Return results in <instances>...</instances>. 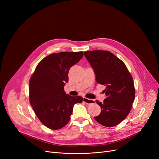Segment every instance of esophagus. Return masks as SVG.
I'll return each mask as SVG.
<instances>
[{
	"label": "esophagus",
	"instance_id": "34e87169",
	"mask_svg": "<svg viewBox=\"0 0 159 159\" xmlns=\"http://www.w3.org/2000/svg\"><path fill=\"white\" fill-rule=\"evenodd\" d=\"M83 102H86L87 104H91L95 103V101L93 99H89V98H87L86 97H84V98H83Z\"/></svg>",
	"mask_w": 159,
	"mask_h": 159
}]
</instances>
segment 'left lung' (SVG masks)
Here are the masks:
<instances>
[{"mask_svg":"<svg viewBox=\"0 0 159 159\" xmlns=\"http://www.w3.org/2000/svg\"><path fill=\"white\" fill-rule=\"evenodd\" d=\"M84 55L94 70L97 83L106 86V98L97 101L101 107L95 119L106 127H113L126 119L129 113L135 96L133 77L126 66L108 51L93 50Z\"/></svg>","mask_w":159,"mask_h":159,"instance_id":"left-lung-1","label":"left lung"}]
</instances>
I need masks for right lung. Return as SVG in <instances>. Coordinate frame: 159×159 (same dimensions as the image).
<instances>
[{"mask_svg":"<svg viewBox=\"0 0 159 159\" xmlns=\"http://www.w3.org/2000/svg\"><path fill=\"white\" fill-rule=\"evenodd\" d=\"M83 52L55 53L44 58L30 80V104L38 119L47 128L57 130L68 123L75 104L83 98L64 91L71 67L79 62Z\"/></svg>","mask_w":159,"mask_h":159,"instance_id":"obj_1","label":"right lung"}]
</instances>
